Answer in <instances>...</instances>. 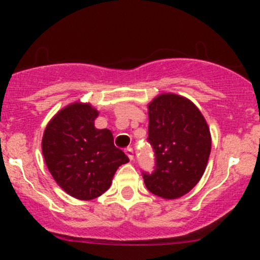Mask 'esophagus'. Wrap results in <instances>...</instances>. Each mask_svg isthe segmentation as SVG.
Wrapping results in <instances>:
<instances>
[{
	"mask_svg": "<svg viewBox=\"0 0 260 260\" xmlns=\"http://www.w3.org/2000/svg\"><path fill=\"white\" fill-rule=\"evenodd\" d=\"M125 153L128 154V157H129L131 161H132V159L135 158V154H133V148H132V147H127V148H125Z\"/></svg>",
	"mask_w": 260,
	"mask_h": 260,
	"instance_id": "obj_1",
	"label": "esophagus"
}]
</instances>
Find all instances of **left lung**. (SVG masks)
<instances>
[{
	"label": "left lung",
	"mask_w": 260,
	"mask_h": 260,
	"mask_svg": "<svg viewBox=\"0 0 260 260\" xmlns=\"http://www.w3.org/2000/svg\"><path fill=\"white\" fill-rule=\"evenodd\" d=\"M148 143L154 152L153 171H142L146 187L164 199L192 190L208 165L210 131L192 102L162 94L148 106Z\"/></svg>",
	"instance_id": "1"
}]
</instances>
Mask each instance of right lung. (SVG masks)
Returning a JSON list of instances; mask_svg holds the SVG:
<instances>
[{
  "label": "right lung",
  "instance_id": "1",
  "mask_svg": "<svg viewBox=\"0 0 260 260\" xmlns=\"http://www.w3.org/2000/svg\"><path fill=\"white\" fill-rule=\"evenodd\" d=\"M98 112L74 103L55 115L43 137L50 174L73 198L91 200L106 192L118 167L129 161L109 129L94 127Z\"/></svg>",
  "mask_w": 260,
  "mask_h": 260
}]
</instances>
